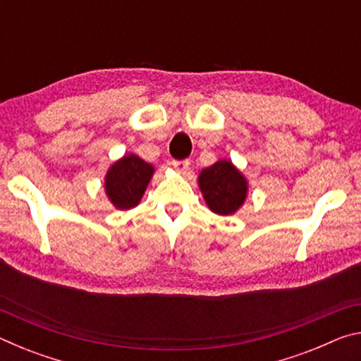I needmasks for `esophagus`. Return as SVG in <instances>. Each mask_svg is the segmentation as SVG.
<instances>
[{
  "mask_svg": "<svg viewBox=\"0 0 361 361\" xmlns=\"http://www.w3.org/2000/svg\"><path fill=\"white\" fill-rule=\"evenodd\" d=\"M172 164H173V167L176 169V172H180L183 175L188 173L189 166H191V162H189L188 159H183V161H173Z\"/></svg>",
  "mask_w": 361,
  "mask_h": 361,
  "instance_id": "1",
  "label": "esophagus"
}]
</instances>
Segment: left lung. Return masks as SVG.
<instances>
[{
    "label": "left lung",
    "instance_id": "obj_1",
    "mask_svg": "<svg viewBox=\"0 0 361 361\" xmlns=\"http://www.w3.org/2000/svg\"><path fill=\"white\" fill-rule=\"evenodd\" d=\"M207 205L218 215H232L247 197V180L229 161H218L199 175Z\"/></svg>",
    "mask_w": 361,
    "mask_h": 361
}]
</instances>
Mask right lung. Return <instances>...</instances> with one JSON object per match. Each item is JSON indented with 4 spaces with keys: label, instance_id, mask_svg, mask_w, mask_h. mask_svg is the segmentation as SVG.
<instances>
[{
    "label": "right lung",
    "instance_id": "add662e5",
    "mask_svg": "<svg viewBox=\"0 0 361 361\" xmlns=\"http://www.w3.org/2000/svg\"><path fill=\"white\" fill-rule=\"evenodd\" d=\"M152 173L154 167L135 154L114 162L106 173L105 189L116 209L127 210L138 205Z\"/></svg>",
    "mask_w": 361,
    "mask_h": 361
}]
</instances>
